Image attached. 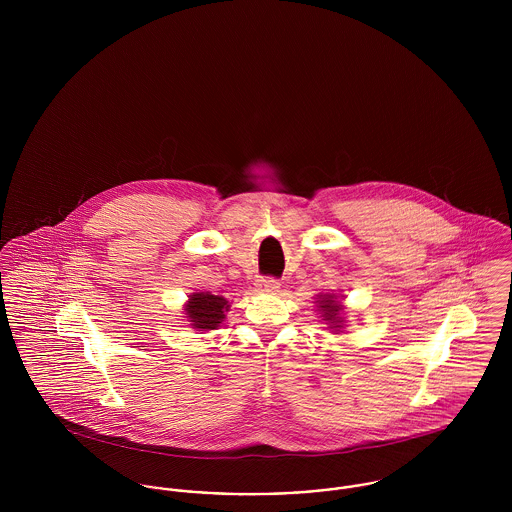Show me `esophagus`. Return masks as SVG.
Listing matches in <instances>:
<instances>
[{"label": "esophagus", "mask_w": 512, "mask_h": 512, "mask_svg": "<svg viewBox=\"0 0 512 512\" xmlns=\"http://www.w3.org/2000/svg\"><path fill=\"white\" fill-rule=\"evenodd\" d=\"M256 286H258V290H262V292H278V290H280V282H278L276 278H260V280L256 282Z\"/></svg>", "instance_id": "34e87169"}]
</instances>
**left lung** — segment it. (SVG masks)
<instances>
[{
  "instance_id": "left-lung-1",
  "label": "left lung",
  "mask_w": 512,
  "mask_h": 512,
  "mask_svg": "<svg viewBox=\"0 0 512 512\" xmlns=\"http://www.w3.org/2000/svg\"><path fill=\"white\" fill-rule=\"evenodd\" d=\"M319 307L323 309L325 321H329L333 327H343V319L339 317L341 313V305L335 299V295H319Z\"/></svg>"
}]
</instances>
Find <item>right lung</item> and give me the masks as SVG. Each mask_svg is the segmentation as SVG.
<instances>
[{"label":"right lung","instance_id":"add662e5","mask_svg":"<svg viewBox=\"0 0 512 512\" xmlns=\"http://www.w3.org/2000/svg\"><path fill=\"white\" fill-rule=\"evenodd\" d=\"M185 311L195 329H217L224 319V311H228V301L209 292L193 293Z\"/></svg>","mask_w":512,"mask_h":512}]
</instances>
